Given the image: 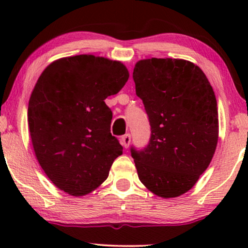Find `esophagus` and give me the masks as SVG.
<instances>
[{"mask_svg": "<svg viewBox=\"0 0 248 248\" xmlns=\"http://www.w3.org/2000/svg\"><path fill=\"white\" fill-rule=\"evenodd\" d=\"M121 142H122V145H123L124 148H128V145H130V143H131V135L128 133L123 135L121 139Z\"/></svg>", "mask_w": 248, "mask_h": 248, "instance_id": "esophagus-1", "label": "esophagus"}]
</instances>
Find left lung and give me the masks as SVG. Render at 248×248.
<instances>
[{
  "label": "left lung",
  "mask_w": 248,
  "mask_h": 248,
  "mask_svg": "<svg viewBox=\"0 0 248 248\" xmlns=\"http://www.w3.org/2000/svg\"><path fill=\"white\" fill-rule=\"evenodd\" d=\"M133 80L151 126L147 148H131L139 179L160 198H177L195 185L215 155V91L203 71L186 60H141Z\"/></svg>",
  "instance_id": "1"
}]
</instances>
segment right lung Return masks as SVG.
Returning <instances> with one entry per match:
<instances>
[{
  "mask_svg": "<svg viewBox=\"0 0 248 248\" xmlns=\"http://www.w3.org/2000/svg\"><path fill=\"white\" fill-rule=\"evenodd\" d=\"M123 63L93 55L54 61L37 80L28 126L40 167L57 188L83 196L106 181L123 147L105 99L128 80Z\"/></svg>",
  "mask_w": 248,
  "mask_h": 248,
  "instance_id": "right-lung-1",
  "label": "right lung"
}]
</instances>
